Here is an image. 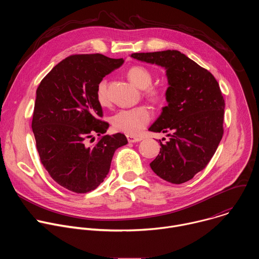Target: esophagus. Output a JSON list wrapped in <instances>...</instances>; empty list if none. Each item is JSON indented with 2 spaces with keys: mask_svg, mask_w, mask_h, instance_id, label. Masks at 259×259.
<instances>
[{
  "mask_svg": "<svg viewBox=\"0 0 259 259\" xmlns=\"http://www.w3.org/2000/svg\"><path fill=\"white\" fill-rule=\"evenodd\" d=\"M127 139H128L129 142H138V141L141 140L140 137H135V136H131V135H128Z\"/></svg>",
  "mask_w": 259,
  "mask_h": 259,
  "instance_id": "34e87169",
  "label": "esophagus"
}]
</instances>
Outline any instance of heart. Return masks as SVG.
<instances>
[{
  "label": "heart",
  "mask_w": 259,
  "mask_h": 259,
  "mask_svg": "<svg viewBox=\"0 0 259 259\" xmlns=\"http://www.w3.org/2000/svg\"><path fill=\"white\" fill-rule=\"evenodd\" d=\"M127 77L136 87L143 89L144 95L152 101L159 102L163 99L164 91L157 86H152L153 73L149 68L142 65L131 66L127 70ZM96 99L101 105H107L109 102L107 94V81L105 79H102L97 84ZM150 109L143 105L119 110L112 117L113 127L117 131L131 136L139 135L146 125L150 123Z\"/></svg>",
  "instance_id": "heart-1"
}]
</instances>
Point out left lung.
Wrapping results in <instances>:
<instances>
[{"mask_svg": "<svg viewBox=\"0 0 259 259\" xmlns=\"http://www.w3.org/2000/svg\"><path fill=\"white\" fill-rule=\"evenodd\" d=\"M131 57L165 67L167 106L150 131L167 133L150 164L162 179L180 184L203 170L224 135L225 99L212 73L177 50L133 53Z\"/></svg>", "mask_w": 259, "mask_h": 259, "instance_id": "8db88e82", "label": "left lung"}]
</instances>
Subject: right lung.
Instances as JSON below:
<instances>
[{
	"instance_id": "1",
	"label": "right lung",
	"mask_w": 259,
	"mask_h": 259,
	"mask_svg": "<svg viewBox=\"0 0 259 259\" xmlns=\"http://www.w3.org/2000/svg\"><path fill=\"white\" fill-rule=\"evenodd\" d=\"M123 58L102 54L70 55L55 65L36 89L31 128L41 163L49 175L70 192L95 190L106 177L113 156L128 143L124 134L103 135L97 84L120 67ZM100 136L92 147L88 139Z\"/></svg>"
}]
</instances>
